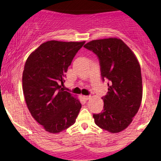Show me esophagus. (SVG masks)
Masks as SVG:
<instances>
[{
    "label": "esophagus",
    "mask_w": 161,
    "mask_h": 161,
    "mask_svg": "<svg viewBox=\"0 0 161 161\" xmlns=\"http://www.w3.org/2000/svg\"><path fill=\"white\" fill-rule=\"evenodd\" d=\"M83 98H84L85 100H88L89 99L91 98V96H84V97H83Z\"/></svg>",
    "instance_id": "1"
}]
</instances>
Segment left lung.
I'll use <instances>...</instances> for the list:
<instances>
[{"instance_id": "obj_1", "label": "left lung", "mask_w": 161, "mask_h": 161, "mask_svg": "<svg viewBox=\"0 0 161 161\" xmlns=\"http://www.w3.org/2000/svg\"><path fill=\"white\" fill-rule=\"evenodd\" d=\"M97 55L103 81L108 80V91L102 97L101 113L94 114V122L111 133L125 129L133 120L143 97L141 70L135 55L121 39L93 40L84 46Z\"/></svg>"}]
</instances>
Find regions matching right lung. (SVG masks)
<instances>
[{
    "label": "right lung",
    "instance_id": "obj_1",
    "mask_svg": "<svg viewBox=\"0 0 161 161\" xmlns=\"http://www.w3.org/2000/svg\"><path fill=\"white\" fill-rule=\"evenodd\" d=\"M85 42L48 41L26 59L22 76L24 98L32 117L57 134L74 125L82 105L62 87L68 67Z\"/></svg>",
    "mask_w": 161,
    "mask_h": 161
}]
</instances>
